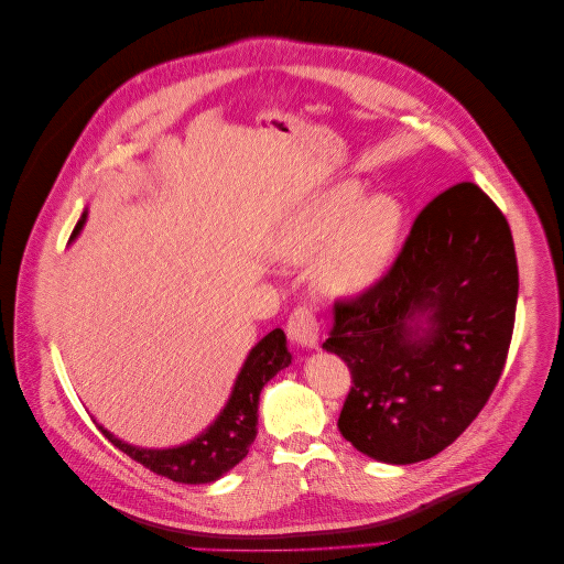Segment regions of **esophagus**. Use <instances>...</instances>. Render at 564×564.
<instances>
[{
    "label": "esophagus",
    "mask_w": 564,
    "mask_h": 564,
    "mask_svg": "<svg viewBox=\"0 0 564 564\" xmlns=\"http://www.w3.org/2000/svg\"><path fill=\"white\" fill-rule=\"evenodd\" d=\"M286 330L293 341H299L301 346H307V348H314L318 341V321H316L312 307L299 305L296 310H293L286 321Z\"/></svg>",
    "instance_id": "obj_1"
}]
</instances>
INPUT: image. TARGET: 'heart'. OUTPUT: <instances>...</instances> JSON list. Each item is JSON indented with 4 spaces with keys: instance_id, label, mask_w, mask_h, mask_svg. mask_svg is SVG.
Listing matches in <instances>:
<instances>
[{
    "instance_id": "obj_1",
    "label": "heart",
    "mask_w": 564,
    "mask_h": 564,
    "mask_svg": "<svg viewBox=\"0 0 564 564\" xmlns=\"http://www.w3.org/2000/svg\"><path fill=\"white\" fill-rule=\"evenodd\" d=\"M365 187L344 181L307 199L282 225L275 250L289 261L316 259V278L333 293H358L388 268L401 229V204L390 195L365 203Z\"/></svg>"
}]
</instances>
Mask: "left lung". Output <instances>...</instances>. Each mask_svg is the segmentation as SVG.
<instances>
[{"label": "left lung", "instance_id": "1", "mask_svg": "<svg viewBox=\"0 0 564 564\" xmlns=\"http://www.w3.org/2000/svg\"><path fill=\"white\" fill-rule=\"evenodd\" d=\"M517 296L502 210L470 181L447 187L417 213L388 271L335 303L324 348L351 371L341 436L367 457L401 466L452 445L498 386Z\"/></svg>", "mask_w": 564, "mask_h": 564}]
</instances>
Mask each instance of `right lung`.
Returning a JSON list of instances; mask_svg holds the SVG:
<instances>
[{
    "mask_svg": "<svg viewBox=\"0 0 564 564\" xmlns=\"http://www.w3.org/2000/svg\"><path fill=\"white\" fill-rule=\"evenodd\" d=\"M85 220L87 213L75 225L70 240L83 229ZM289 362L291 354L286 351L284 330L275 328L250 351L234 383L227 406L218 415V420L204 434L185 445L170 449H144L115 438L100 424L98 429L107 441L119 447L123 454H128L132 462L142 464L155 475L178 481V485H208V481H216L238 462L246 459L250 445L257 438V409L261 388L280 369L289 367Z\"/></svg>",
    "mask_w": 564,
    "mask_h": 564,
    "instance_id": "right-lung-1",
    "label": "right lung"
}]
</instances>
